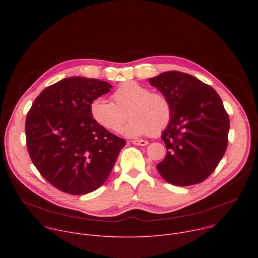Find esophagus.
Returning <instances> with one entry per match:
<instances>
[{
	"label": "esophagus",
	"instance_id": "obj_1",
	"mask_svg": "<svg viewBox=\"0 0 258 258\" xmlns=\"http://www.w3.org/2000/svg\"><path fill=\"white\" fill-rule=\"evenodd\" d=\"M132 143L134 145H137V146H146V145H148V142L145 141V140H134V141H132Z\"/></svg>",
	"mask_w": 258,
	"mask_h": 258
}]
</instances>
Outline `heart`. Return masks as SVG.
<instances>
[{"mask_svg":"<svg viewBox=\"0 0 258 258\" xmlns=\"http://www.w3.org/2000/svg\"><path fill=\"white\" fill-rule=\"evenodd\" d=\"M111 99L113 103L98 98L90 105L94 121L109 132H119L127 119V113L132 118L123 130L127 137L157 135L170 121L171 107L166 97L135 82L120 85Z\"/></svg>","mask_w":258,"mask_h":258,"instance_id":"obj_1","label":"heart"}]
</instances>
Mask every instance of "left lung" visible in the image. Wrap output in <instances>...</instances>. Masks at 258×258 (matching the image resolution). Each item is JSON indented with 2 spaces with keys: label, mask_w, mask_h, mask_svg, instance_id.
<instances>
[{
  "label": "left lung",
  "mask_w": 258,
  "mask_h": 258,
  "mask_svg": "<svg viewBox=\"0 0 258 258\" xmlns=\"http://www.w3.org/2000/svg\"><path fill=\"white\" fill-rule=\"evenodd\" d=\"M149 83L171 107L170 121L161 137L167 152L157 170L174 186L203 181L227 150L230 118L222 99L213 88L180 71L162 72Z\"/></svg>",
  "instance_id": "8db88e82"
}]
</instances>
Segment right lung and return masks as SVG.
<instances>
[{
    "mask_svg": "<svg viewBox=\"0 0 258 258\" xmlns=\"http://www.w3.org/2000/svg\"><path fill=\"white\" fill-rule=\"evenodd\" d=\"M111 88L96 79H63L46 88L29 109L28 154L44 178L62 192L85 195L100 188L125 145L90 113L92 101Z\"/></svg>",
    "mask_w": 258,
    "mask_h": 258,
    "instance_id": "right-lung-1",
    "label": "right lung"
}]
</instances>
